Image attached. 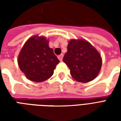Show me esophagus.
<instances>
[{
  "label": "esophagus",
  "mask_w": 121,
  "mask_h": 121,
  "mask_svg": "<svg viewBox=\"0 0 121 121\" xmlns=\"http://www.w3.org/2000/svg\"><path fill=\"white\" fill-rule=\"evenodd\" d=\"M63 54H60V55H59L58 56V59H59V60L60 61H62V60H63Z\"/></svg>",
  "instance_id": "1"
}]
</instances>
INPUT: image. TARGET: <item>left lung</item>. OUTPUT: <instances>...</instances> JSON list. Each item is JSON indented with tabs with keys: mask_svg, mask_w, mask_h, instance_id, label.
<instances>
[{
	"mask_svg": "<svg viewBox=\"0 0 121 121\" xmlns=\"http://www.w3.org/2000/svg\"><path fill=\"white\" fill-rule=\"evenodd\" d=\"M75 80L87 83L98 76L102 66L101 56L92 45L84 39H72L63 58Z\"/></svg>",
	"mask_w": 121,
	"mask_h": 121,
	"instance_id": "8db88e82",
	"label": "left lung"
}]
</instances>
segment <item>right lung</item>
Masks as SVG:
<instances>
[{"instance_id":"add662e5","label":"right lung","mask_w":121,"mask_h":121,"mask_svg":"<svg viewBox=\"0 0 121 121\" xmlns=\"http://www.w3.org/2000/svg\"><path fill=\"white\" fill-rule=\"evenodd\" d=\"M60 61L45 37L33 36L25 43L18 57L20 69L28 79L36 82L45 81L54 73Z\"/></svg>"}]
</instances>
